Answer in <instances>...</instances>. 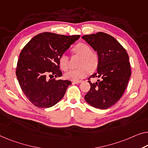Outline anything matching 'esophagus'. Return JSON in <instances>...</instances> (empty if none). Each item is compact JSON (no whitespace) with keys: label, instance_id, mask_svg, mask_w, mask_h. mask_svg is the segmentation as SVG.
I'll use <instances>...</instances> for the list:
<instances>
[{"label":"esophagus","instance_id":"obj_1","mask_svg":"<svg viewBox=\"0 0 148 148\" xmlns=\"http://www.w3.org/2000/svg\"><path fill=\"white\" fill-rule=\"evenodd\" d=\"M82 80H76V81H73V82H74V83H76V84H79V83H80V82H82Z\"/></svg>","mask_w":148,"mask_h":148}]
</instances>
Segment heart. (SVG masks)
I'll return each mask as SVG.
<instances>
[{"mask_svg": "<svg viewBox=\"0 0 148 148\" xmlns=\"http://www.w3.org/2000/svg\"><path fill=\"white\" fill-rule=\"evenodd\" d=\"M74 54L82 56L79 69L70 70L65 74V78L70 80H80L84 78L88 72H94L98 68L99 58L96 52H92L91 48L85 44H78L72 49ZM59 66L64 71H66L69 67V58L66 54H62L58 59Z\"/></svg>", "mask_w": 148, "mask_h": 148, "instance_id": "heart-1", "label": "heart"}]
</instances>
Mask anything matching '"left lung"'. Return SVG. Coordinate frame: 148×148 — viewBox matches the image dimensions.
<instances>
[{"label": "left lung", "mask_w": 148, "mask_h": 148, "mask_svg": "<svg viewBox=\"0 0 148 148\" xmlns=\"http://www.w3.org/2000/svg\"><path fill=\"white\" fill-rule=\"evenodd\" d=\"M97 52L99 63L97 72L88 78L90 89L85 100L96 108L111 107L122 96L131 76L130 63L125 48L113 36L104 32L82 37ZM101 77L96 83L90 78Z\"/></svg>", "instance_id": "1"}]
</instances>
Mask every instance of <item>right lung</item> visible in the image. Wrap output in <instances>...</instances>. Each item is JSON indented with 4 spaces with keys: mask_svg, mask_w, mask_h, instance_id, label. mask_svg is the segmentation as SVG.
Wrapping results in <instances>:
<instances>
[{
    "mask_svg": "<svg viewBox=\"0 0 148 148\" xmlns=\"http://www.w3.org/2000/svg\"><path fill=\"white\" fill-rule=\"evenodd\" d=\"M80 36L43 32L35 36L23 48L16 75L23 93L32 104L50 108L64 96L71 82L52 78L62 76L58 59Z\"/></svg>",
    "mask_w": 148,
    "mask_h": 148,
    "instance_id": "right-lung-1",
    "label": "right lung"
}]
</instances>
